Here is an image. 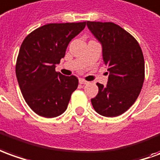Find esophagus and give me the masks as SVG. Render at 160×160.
I'll return each instance as SVG.
<instances>
[{
  "label": "esophagus",
  "instance_id": "1",
  "mask_svg": "<svg viewBox=\"0 0 160 160\" xmlns=\"http://www.w3.org/2000/svg\"><path fill=\"white\" fill-rule=\"evenodd\" d=\"M88 82H89L84 80V79H79V83H80V84H87Z\"/></svg>",
  "mask_w": 160,
  "mask_h": 160
}]
</instances>
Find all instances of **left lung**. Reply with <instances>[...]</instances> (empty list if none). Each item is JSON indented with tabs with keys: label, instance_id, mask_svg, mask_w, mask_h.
Listing matches in <instances>:
<instances>
[{
	"label": "left lung",
	"instance_id": "left-lung-1",
	"mask_svg": "<svg viewBox=\"0 0 160 160\" xmlns=\"http://www.w3.org/2000/svg\"><path fill=\"white\" fill-rule=\"evenodd\" d=\"M102 46L104 64L109 71L107 86L91 99L94 109L106 117H115L128 109L140 95L145 79L142 50L134 37L113 22L87 21Z\"/></svg>",
	"mask_w": 160,
	"mask_h": 160
}]
</instances>
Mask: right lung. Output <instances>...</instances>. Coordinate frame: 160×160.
Returning a JSON list of instances; mask_svg holds the SVG:
<instances>
[{
	"label": "right lung",
	"instance_id": "right-lung-1",
	"mask_svg": "<svg viewBox=\"0 0 160 160\" xmlns=\"http://www.w3.org/2000/svg\"><path fill=\"white\" fill-rule=\"evenodd\" d=\"M85 26V21L47 24L35 29L22 42L15 73L26 102L38 115L52 118L66 110L78 79L62 75L55 67L71 39Z\"/></svg>",
	"mask_w": 160,
	"mask_h": 160
}]
</instances>
